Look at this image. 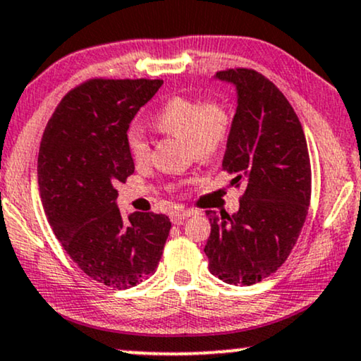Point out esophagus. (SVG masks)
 <instances>
[{
    "instance_id": "1",
    "label": "esophagus",
    "mask_w": 361,
    "mask_h": 361,
    "mask_svg": "<svg viewBox=\"0 0 361 361\" xmlns=\"http://www.w3.org/2000/svg\"><path fill=\"white\" fill-rule=\"evenodd\" d=\"M196 212H193V209H178V212H175L171 214V220L175 223H181L185 221L186 218H190L191 214H195Z\"/></svg>"
}]
</instances>
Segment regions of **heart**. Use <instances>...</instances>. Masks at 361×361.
Listing matches in <instances>:
<instances>
[{
  "instance_id": "obj_1",
  "label": "heart",
  "mask_w": 361,
  "mask_h": 361,
  "mask_svg": "<svg viewBox=\"0 0 361 361\" xmlns=\"http://www.w3.org/2000/svg\"><path fill=\"white\" fill-rule=\"evenodd\" d=\"M153 128L159 133L185 140L188 149L198 159L216 157L226 147L231 135V113L225 103L191 98H171L153 118ZM128 149L136 163L149 158V145L138 130L128 133Z\"/></svg>"
}]
</instances>
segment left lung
Masks as SVG:
<instances>
[{
    "label": "left lung",
    "mask_w": 361,
    "mask_h": 361,
    "mask_svg": "<svg viewBox=\"0 0 361 361\" xmlns=\"http://www.w3.org/2000/svg\"><path fill=\"white\" fill-rule=\"evenodd\" d=\"M214 80L236 90L223 170L243 186L233 214L207 212L209 271L230 285H253L285 263L307 220L312 170L302 123L283 93L263 75L238 68Z\"/></svg>",
    "instance_id": "obj_1"
}]
</instances>
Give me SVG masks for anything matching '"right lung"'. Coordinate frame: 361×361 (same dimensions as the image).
Masks as SVG:
<instances>
[{
  "instance_id": "right-lung-1",
  "label": "right lung",
  "mask_w": 361,
  "mask_h": 361,
  "mask_svg": "<svg viewBox=\"0 0 361 361\" xmlns=\"http://www.w3.org/2000/svg\"><path fill=\"white\" fill-rule=\"evenodd\" d=\"M161 80H91L58 104L44 128L38 185L49 226L86 275L123 290L157 271L170 218L118 209L116 185L135 171L128 130Z\"/></svg>"
}]
</instances>
